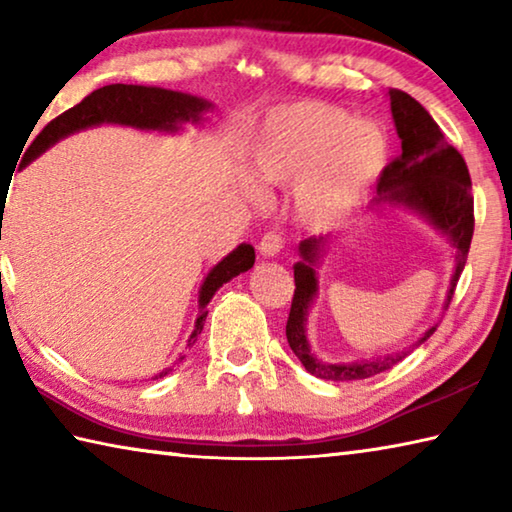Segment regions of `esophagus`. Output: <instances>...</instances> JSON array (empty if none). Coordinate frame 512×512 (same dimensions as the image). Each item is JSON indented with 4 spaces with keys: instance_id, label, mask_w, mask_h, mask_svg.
Here are the masks:
<instances>
[{
    "instance_id": "1",
    "label": "esophagus",
    "mask_w": 512,
    "mask_h": 512,
    "mask_svg": "<svg viewBox=\"0 0 512 512\" xmlns=\"http://www.w3.org/2000/svg\"><path fill=\"white\" fill-rule=\"evenodd\" d=\"M282 248H284V237L280 232H266L262 241H259V253L264 257H275Z\"/></svg>"
}]
</instances>
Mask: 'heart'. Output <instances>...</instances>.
Segmentation results:
<instances>
[{"mask_svg":"<svg viewBox=\"0 0 512 512\" xmlns=\"http://www.w3.org/2000/svg\"><path fill=\"white\" fill-rule=\"evenodd\" d=\"M388 137L372 121L325 101H296L266 117L253 153L266 183L293 187L302 225L332 230L350 219L381 176Z\"/></svg>","mask_w":512,"mask_h":512,"instance_id":"heart-1","label":"heart"}]
</instances>
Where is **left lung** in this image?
<instances>
[{
  "instance_id": "left-lung-1",
  "label": "left lung",
  "mask_w": 512,
  "mask_h": 512,
  "mask_svg": "<svg viewBox=\"0 0 512 512\" xmlns=\"http://www.w3.org/2000/svg\"><path fill=\"white\" fill-rule=\"evenodd\" d=\"M388 94H391V110L397 135L402 140V153L388 162L384 171H381L377 180L375 205L402 203L411 207V210H418L452 239L456 248V271L452 275V287H449L447 296L449 305L456 291L458 277H461L465 268L474 235V196L470 171H467L463 155L452 144L445 142L436 121L431 119L429 112L411 94L402 90H391ZM320 244H323V239H307L300 244L302 262L293 266L296 291H293L287 320V341L307 372L327 381H341V384L343 381L375 377L379 372L391 370L395 363H400L406 354L418 348L436 332L438 325L431 327L409 352H397L384 359L357 363H327L316 359L309 350L305 336V316L309 302L316 296L318 282L314 262Z\"/></svg>"
}]
</instances>
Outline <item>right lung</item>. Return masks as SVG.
Segmentation results:
<instances>
[{"instance_id":"1","label":"right lung","mask_w":512,"mask_h":512,"mask_svg":"<svg viewBox=\"0 0 512 512\" xmlns=\"http://www.w3.org/2000/svg\"><path fill=\"white\" fill-rule=\"evenodd\" d=\"M207 108H210V103L205 99H198V97H192V94H183V92L144 88V85H124V83L103 85V88L88 94L81 103H76L74 108H69L63 112V115L51 119L49 124L38 133L36 140L31 142L22 160L27 164L33 158H38L42 151L49 149L51 144L58 142L60 137H67L69 133L81 131V128L103 124V121H108V124L144 128V131H176L178 124H183V121H189V119L198 121L201 112ZM253 264H255L253 246L241 244L237 250H232L223 262H219L212 268L201 287V298H198V309L201 311H198L194 332L189 336L187 348H192L198 339V334L203 332V325L207 318V302L212 300L214 293L235 275L253 268ZM169 372L171 368L162 370L160 375H155L153 379L169 375Z\"/></svg>"}]
</instances>
